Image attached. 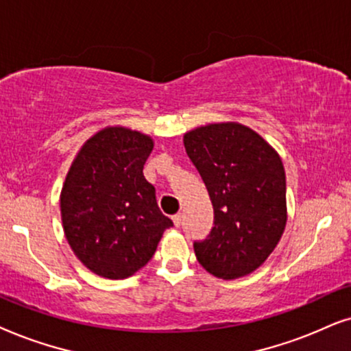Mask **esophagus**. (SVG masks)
<instances>
[{"instance_id": "34e87169", "label": "esophagus", "mask_w": 351, "mask_h": 351, "mask_svg": "<svg viewBox=\"0 0 351 351\" xmlns=\"http://www.w3.org/2000/svg\"><path fill=\"white\" fill-rule=\"evenodd\" d=\"M171 219H173V223H175V226H176V228H180V226H181V223H183V215H181V213L173 215Z\"/></svg>"}]
</instances>
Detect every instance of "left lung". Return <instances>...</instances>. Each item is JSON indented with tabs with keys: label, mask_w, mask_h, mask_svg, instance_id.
I'll return each instance as SVG.
<instances>
[{
	"label": "left lung",
	"mask_w": 351,
	"mask_h": 351,
	"mask_svg": "<svg viewBox=\"0 0 351 351\" xmlns=\"http://www.w3.org/2000/svg\"><path fill=\"white\" fill-rule=\"evenodd\" d=\"M183 141L215 215L207 239L194 242L195 256L219 279L247 276L265 263L286 228L281 157L258 133L236 121L199 127Z\"/></svg>",
	"instance_id": "8db88e82"
}]
</instances>
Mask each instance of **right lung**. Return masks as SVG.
<instances>
[{
  "instance_id": "add662e5",
  "label": "right lung",
  "mask_w": 351,
  "mask_h": 351,
  "mask_svg": "<svg viewBox=\"0 0 351 351\" xmlns=\"http://www.w3.org/2000/svg\"><path fill=\"white\" fill-rule=\"evenodd\" d=\"M151 136L107 127L83 144L60 193L69 245L97 276L125 279L152 258L173 221L158 208L143 168Z\"/></svg>"
}]
</instances>
